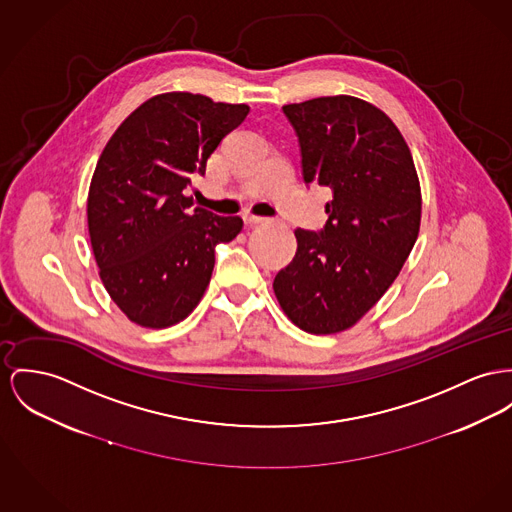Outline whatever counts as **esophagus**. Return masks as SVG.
Segmentation results:
<instances>
[{"label": "esophagus", "instance_id": "1", "mask_svg": "<svg viewBox=\"0 0 512 512\" xmlns=\"http://www.w3.org/2000/svg\"><path fill=\"white\" fill-rule=\"evenodd\" d=\"M244 223H246V227H254V225H260V223H266V217H260V215H244Z\"/></svg>", "mask_w": 512, "mask_h": 512}]
</instances>
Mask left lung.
<instances>
[{"instance_id":"obj_1","label":"left lung","mask_w":512,"mask_h":512,"mask_svg":"<svg viewBox=\"0 0 512 512\" xmlns=\"http://www.w3.org/2000/svg\"><path fill=\"white\" fill-rule=\"evenodd\" d=\"M303 178L332 190L322 233L297 229L273 293L308 334L355 326L394 283L419 235L421 186L408 143L375 104L351 95L285 104Z\"/></svg>"}]
</instances>
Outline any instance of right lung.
<instances>
[{"instance_id": "right-lung-1", "label": "right lung", "mask_w": 512, "mask_h": 512, "mask_svg": "<svg viewBox=\"0 0 512 512\" xmlns=\"http://www.w3.org/2000/svg\"><path fill=\"white\" fill-rule=\"evenodd\" d=\"M248 112V104L163 93L104 145L87 196L89 239L106 293L137 326L182 322L204 297L215 246L242 231L240 217L192 209L184 190Z\"/></svg>"}]
</instances>
